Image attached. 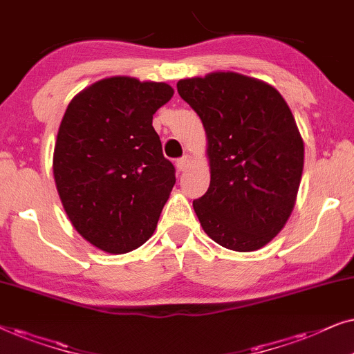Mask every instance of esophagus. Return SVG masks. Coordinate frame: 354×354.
<instances>
[{"label":"esophagus","instance_id":"1","mask_svg":"<svg viewBox=\"0 0 354 354\" xmlns=\"http://www.w3.org/2000/svg\"><path fill=\"white\" fill-rule=\"evenodd\" d=\"M191 163H192L191 155H185V157H183V158L176 160V168L180 169V171H186V169L191 167Z\"/></svg>","mask_w":354,"mask_h":354}]
</instances>
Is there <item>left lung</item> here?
<instances>
[{"mask_svg": "<svg viewBox=\"0 0 354 354\" xmlns=\"http://www.w3.org/2000/svg\"><path fill=\"white\" fill-rule=\"evenodd\" d=\"M176 87L207 136L210 186L192 202L197 218L220 246L257 251L281 232L298 196L304 142L293 113L270 84L232 71Z\"/></svg>", "mask_w": 354, "mask_h": 354, "instance_id": "1", "label": "left lung"}]
</instances>
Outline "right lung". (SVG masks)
I'll use <instances>...</instances> for the list:
<instances>
[{
    "label": "right lung",
    "mask_w": 354,
    "mask_h": 354,
    "mask_svg": "<svg viewBox=\"0 0 354 354\" xmlns=\"http://www.w3.org/2000/svg\"><path fill=\"white\" fill-rule=\"evenodd\" d=\"M174 91L128 75L102 79L66 108L53 176L81 236L108 254L134 251L152 236L174 181L152 120Z\"/></svg>",
    "instance_id": "right-lung-1"
}]
</instances>
